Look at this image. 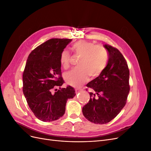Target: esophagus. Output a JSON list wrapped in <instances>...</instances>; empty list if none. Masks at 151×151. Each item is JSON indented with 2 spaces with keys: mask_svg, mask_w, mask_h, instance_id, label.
Masks as SVG:
<instances>
[{
  "mask_svg": "<svg viewBox=\"0 0 151 151\" xmlns=\"http://www.w3.org/2000/svg\"><path fill=\"white\" fill-rule=\"evenodd\" d=\"M75 91H76V93H79V91H82V89H75Z\"/></svg>",
  "mask_w": 151,
  "mask_h": 151,
  "instance_id": "34e87169",
  "label": "esophagus"
}]
</instances>
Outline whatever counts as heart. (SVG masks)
<instances>
[{"label": "heart", "instance_id": "1", "mask_svg": "<svg viewBox=\"0 0 151 151\" xmlns=\"http://www.w3.org/2000/svg\"><path fill=\"white\" fill-rule=\"evenodd\" d=\"M76 55L81 57L78 62L79 68L64 74L66 83L72 86L80 87L89 80L99 76L104 69L108 62V52L101 45H94L93 42L81 40L72 47ZM70 57L66 50L60 55V63L65 69L70 67Z\"/></svg>", "mask_w": 151, "mask_h": 151}]
</instances>
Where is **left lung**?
Wrapping results in <instances>:
<instances>
[{"label": "left lung", "mask_w": 151, "mask_h": 151, "mask_svg": "<svg viewBox=\"0 0 151 151\" xmlns=\"http://www.w3.org/2000/svg\"><path fill=\"white\" fill-rule=\"evenodd\" d=\"M104 47L109 55L107 65L86 85L94 93H89V101L83 108L85 118L96 124H104L115 118L125 106L130 91V72L125 58L111 45Z\"/></svg>", "instance_id": "1"}]
</instances>
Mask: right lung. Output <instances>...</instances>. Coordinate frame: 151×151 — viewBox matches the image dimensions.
Returning <instances> with one entry per match:
<instances>
[{
  "label": "right lung",
  "instance_id": "1",
  "mask_svg": "<svg viewBox=\"0 0 151 151\" xmlns=\"http://www.w3.org/2000/svg\"><path fill=\"white\" fill-rule=\"evenodd\" d=\"M71 41L48 40L34 49L27 59L22 75V91L31 110L41 121L59 119L64 115L67 99L76 96L74 88L70 86L60 88L64 81L60 55Z\"/></svg>",
  "mask_w": 151,
  "mask_h": 151
}]
</instances>
